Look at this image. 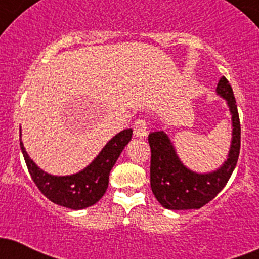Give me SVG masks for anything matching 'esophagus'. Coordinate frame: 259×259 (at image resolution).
Here are the masks:
<instances>
[{"label":"esophagus","mask_w":259,"mask_h":259,"mask_svg":"<svg viewBox=\"0 0 259 259\" xmlns=\"http://www.w3.org/2000/svg\"><path fill=\"white\" fill-rule=\"evenodd\" d=\"M134 134L137 137H145L147 135V120L144 118H139L134 123Z\"/></svg>","instance_id":"esophagus-1"}]
</instances>
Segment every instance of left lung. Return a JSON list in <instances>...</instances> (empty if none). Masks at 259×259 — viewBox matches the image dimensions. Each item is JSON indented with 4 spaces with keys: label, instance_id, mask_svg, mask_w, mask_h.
Segmentation results:
<instances>
[{
    "label": "left lung",
    "instance_id": "8db88e82",
    "mask_svg": "<svg viewBox=\"0 0 259 259\" xmlns=\"http://www.w3.org/2000/svg\"><path fill=\"white\" fill-rule=\"evenodd\" d=\"M216 93L228 102L233 122V139L228 159L215 171L198 174L189 170L179 160L166 134L156 131L149 135L152 193L160 205L168 210L201 208L220 193L235 169L240 152V120L233 89L225 76L219 81Z\"/></svg>",
    "mask_w": 259,
    "mask_h": 259
}]
</instances>
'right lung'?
Listing matches in <instances>:
<instances>
[{
    "mask_svg": "<svg viewBox=\"0 0 259 259\" xmlns=\"http://www.w3.org/2000/svg\"><path fill=\"white\" fill-rule=\"evenodd\" d=\"M131 128L117 134L105 145L94 161L88 165L83 170L66 177L51 176L39 169L35 162L29 157L21 139L20 147L31 179L39 191L56 205L71 210H81L95 205L104 196L113 165L115 164L125 145L131 141Z\"/></svg>",
    "mask_w": 259,
    "mask_h": 259,
    "instance_id": "add662e5",
    "label": "right lung"
}]
</instances>
